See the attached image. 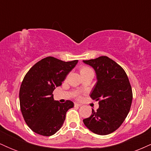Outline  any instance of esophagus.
<instances>
[{"label": "esophagus", "instance_id": "34e87169", "mask_svg": "<svg viewBox=\"0 0 151 151\" xmlns=\"http://www.w3.org/2000/svg\"><path fill=\"white\" fill-rule=\"evenodd\" d=\"M74 106H81V104L77 103V102H75V103H74Z\"/></svg>", "mask_w": 151, "mask_h": 151}]
</instances>
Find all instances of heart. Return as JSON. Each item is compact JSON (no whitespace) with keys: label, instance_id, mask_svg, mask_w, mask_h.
Here are the masks:
<instances>
[{"label":"heart","instance_id":"b5f03b06","mask_svg":"<svg viewBox=\"0 0 151 151\" xmlns=\"http://www.w3.org/2000/svg\"><path fill=\"white\" fill-rule=\"evenodd\" d=\"M90 72H93V71L91 70L89 67H86V66H83V67H81L80 68V72H81V75H84V74H85ZM77 98L78 99L80 98V96H79V94H77Z\"/></svg>","mask_w":151,"mask_h":151}]
</instances>
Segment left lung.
Wrapping results in <instances>:
<instances>
[{"instance_id":"1","label":"left lung","mask_w":151,"mask_h":151,"mask_svg":"<svg viewBox=\"0 0 151 151\" xmlns=\"http://www.w3.org/2000/svg\"><path fill=\"white\" fill-rule=\"evenodd\" d=\"M94 69L96 81L90 96L99 107L83 120L93 133L107 135L120 127L129 114L133 93L127 74L119 64L106 56L83 61Z\"/></svg>"}]
</instances>
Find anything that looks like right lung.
<instances>
[{
	"label": "right lung",
	"instance_id": "add662e5",
	"mask_svg": "<svg viewBox=\"0 0 151 151\" xmlns=\"http://www.w3.org/2000/svg\"><path fill=\"white\" fill-rule=\"evenodd\" d=\"M77 62L47 57L25 74L19 92L20 110L25 123L35 133L50 136L63 125L66 113L74 103L70 100L65 103L55 101L52 92L62 85Z\"/></svg>",
	"mask_w": 151,
	"mask_h": 151
}]
</instances>
